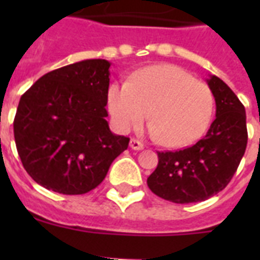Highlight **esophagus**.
<instances>
[{"instance_id":"obj_1","label":"esophagus","mask_w":260,"mask_h":260,"mask_svg":"<svg viewBox=\"0 0 260 260\" xmlns=\"http://www.w3.org/2000/svg\"><path fill=\"white\" fill-rule=\"evenodd\" d=\"M129 147L132 148V150H136V151H140V150H143V148H144L143 143H140L139 140H136V139H131Z\"/></svg>"}]
</instances>
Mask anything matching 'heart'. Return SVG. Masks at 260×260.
Returning <instances> with one entry per match:
<instances>
[{
    "label": "heart",
    "mask_w": 260,
    "mask_h": 260,
    "mask_svg": "<svg viewBox=\"0 0 260 260\" xmlns=\"http://www.w3.org/2000/svg\"><path fill=\"white\" fill-rule=\"evenodd\" d=\"M106 101L118 132L139 125L148 113V134L167 147H185L198 140L214 109L210 87L174 64L144 67L131 75L128 83H112Z\"/></svg>",
    "instance_id": "1"
}]
</instances>
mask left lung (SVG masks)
I'll use <instances>...</instances> for the list:
<instances>
[{
    "instance_id": "1",
    "label": "left lung",
    "mask_w": 260,
    "mask_h": 260,
    "mask_svg": "<svg viewBox=\"0 0 260 260\" xmlns=\"http://www.w3.org/2000/svg\"><path fill=\"white\" fill-rule=\"evenodd\" d=\"M216 118L194 146L158 152V166L147 185L158 197L175 202L205 201L225 189L247 147L246 109L236 94L216 75L208 79Z\"/></svg>"
}]
</instances>
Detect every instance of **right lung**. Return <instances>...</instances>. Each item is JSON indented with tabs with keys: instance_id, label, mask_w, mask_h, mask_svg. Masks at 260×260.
Returning <instances> with one entry per match:
<instances>
[{
	"instance_id": "obj_1",
	"label": "right lung",
	"mask_w": 260,
	"mask_h": 260,
	"mask_svg": "<svg viewBox=\"0 0 260 260\" xmlns=\"http://www.w3.org/2000/svg\"><path fill=\"white\" fill-rule=\"evenodd\" d=\"M110 63L87 59L47 73L22 94L13 121L18 156L39 185L85 194L106 177L129 138L110 132Z\"/></svg>"
}]
</instances>
